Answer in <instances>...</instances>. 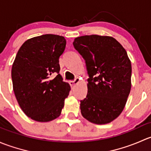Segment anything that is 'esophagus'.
Masks as SVG:
<instances>
[{"mask_svg":"<svg viewBox=\"0 0 151 151\" xmlns=\"http://www.w3.org/2000/svg\"><path fill=\"white\" fill-rule=\"evenodd\" d=\"M79 82H80V78H79V77H76L74 80H71V81L69 82V84L71 87H72L74 86V85H75L77 83H78Z\"/></svg>","mask_w":151,"mask_h":151,"instance_id":"1","label":"esophagus"}]
</instances>
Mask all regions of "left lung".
<instances>
[{"mask_svg":"<svg viewBox=\"0 0 151 151\" xmlns=\"http://www.w3.org/2000/svg\"><path fill=\"white\" fill-rule=\"evenodd\" d=\"M85 61L88 93L80 101L83 116L96 124L112 122L122 112L131 91L132 65L126 50L114 38L99 35L73 42Z\"/></svg>","mask_w":151,"mask_h":151,"instance_id":"obj_1","label":"left lung"}]
</instances>
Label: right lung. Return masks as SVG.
<instances>
[{"mask_svg": "<svg viewBox=\"0 0 151 151\" xmlns=\"http://www.w3.org/2000/svg\"><path fill=\"white\" fill-rule=\"evenodd\" d=\"M66 41L63 36L45 34L27 40L12 65V79L17 102L34 121L57 118L64 106L70 85L59 74V58ZM53 74L57 75L53 78Z\"/></svg>", "mask_w": 151, "mask_h": 151, "instance_id": "right-lung-1", "label": "right lung"}]
</instances>
